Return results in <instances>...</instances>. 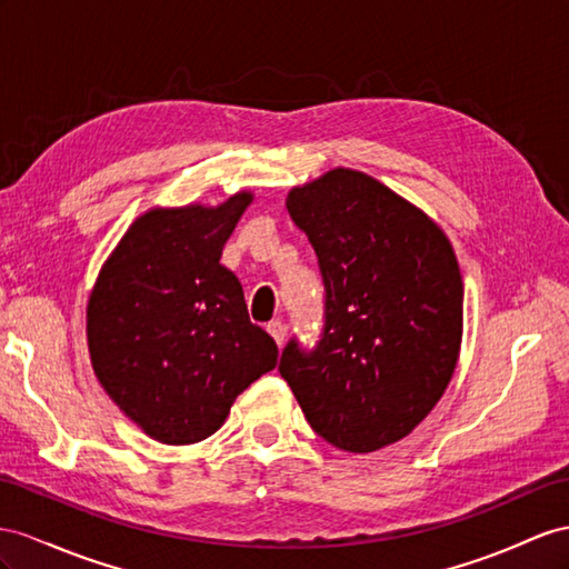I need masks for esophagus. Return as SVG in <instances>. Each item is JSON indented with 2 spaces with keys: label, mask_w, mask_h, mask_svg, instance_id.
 <instances>
[{
  "label": "esophagus",
  "mask_w": 569,
  "mask_h": 569,
  "mask_svg": "<svg viewBox=\"0 0 569 569\" xmlns=\"http://www.w3.org/2000/svg\"><path fill=\"white\" fill-rule=\"evenodd\" d=\"M267 331L271 333L276 343L283 346V339H286V327H283V322H279V319H273V322L267 325Z\"/></svg>",
  "instance_id": "obj_1"
}]
</instances>
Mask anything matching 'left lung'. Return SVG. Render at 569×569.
I'll list each match as a JSON object with an SVG mask.
<instances>
[{
  "instance_id": "obj_1",
  "label": "left lung",
  "mask_w": 569,
  "mask_h": 569,
  "mask_svg": "<svg viewBox=\"0 0 569 569\" xmlns=\"http://www.w3.org/2000/svg\"><path fill=\"white\" fill-rule=\"evenodd\" d=\"M315 247L325 327L293 337L279 372L312 430L346 451L399 442L440 401L461 346L463 283L430 218L358 170L337 168L286 199Z\"/></svg>"
}]
</instances>
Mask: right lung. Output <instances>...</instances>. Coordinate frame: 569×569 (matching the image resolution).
<instances>
[{"instance_id":"1","label":"right lung","mask_w":569,"mask_h":569,"mask_svg":"<svg viewBox=\"0 0 569 569\" xmlns=\"http://www.w3.org/2000/svg\"><path fill=\"white\" fill-rule=\"evenodd\" d=\"M252 194L216 209H153L129 226L89 300V351L110 399L158 442L192 445L276 368L279 348L250 322L221 264Z\"/></svg>"}]
</instances>
